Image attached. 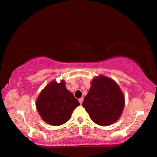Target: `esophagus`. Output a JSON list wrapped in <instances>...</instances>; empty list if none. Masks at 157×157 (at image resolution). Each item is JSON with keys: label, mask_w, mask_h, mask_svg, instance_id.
Segmentation results:
<instances>
[{"label": "esophagus", "mask_w": 157, "mask_h": 157, "mask_svg": "<svg viewBox=\"0 0 157 157\" xmlns=\"http://www.w3.org/2000/svg\"><path fill=\"white\" fill-rule=\"evenodd\" d=\"M83 100H84V99H83V98H79V103H80V105H82V101H83Z\"/></svg>", "instance_id": "esophagus-1"}]
</instances>
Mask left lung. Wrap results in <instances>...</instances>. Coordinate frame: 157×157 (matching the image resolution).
<instances>
[{
  "mask_svg": "<svg viewBox=\"0 0 157 157\" xmlns=\"http://www.w3.org/2000/svg\"><path fill=\"white\" fill-rule=\"evenodd\" d=\"M82 106L94 123L105 127L119 120L124 107V97L113 79L101 75L92 79Z\"/></svg>",
  "mask_w": 157,
  "mask_h": 157,
  "instance_id": "obj_1",
  "label": "left lung"
}]
</instances>
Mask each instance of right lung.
Wrapping results in <instances>:
<instances>
[{"instance_id": "obj_1", "label": "right lung", "mask_w": 157, "mask_h": 157, "mask_svg": "<svg viewBox=\"0 0 157 157\" xmlns=\"http://www.w3.org/2000/svg\"><path fill=\"white\" fill-rule=\"evenodd\" d=\"M79 105L72 93L66 88L65 81L53 80L40 93L36 108L42 119L52 126L63 124L70 120L73 110Z\"/></svg>"}]
</instances>
